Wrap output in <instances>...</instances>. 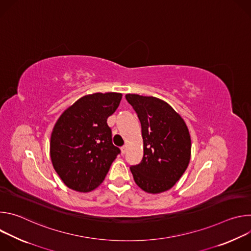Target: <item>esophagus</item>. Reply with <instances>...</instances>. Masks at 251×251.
<instances>
[{
    "label": "esophagus",
    "mask_w": 251,
    "mask_h": 251,
    "mask_svg": "<svg viewBox=\"0 0 251 251\" xmlns=\"http://www.w3.org/2000/svg\"><path fill=\"white\" fill-rule=\"evenodd\" d=\"M126 151H127V146H126V145L122 146V147H121V153H122V154H125Z\"/></svg>",
    "instance_id": "esophagus-1"
}]
</instances>
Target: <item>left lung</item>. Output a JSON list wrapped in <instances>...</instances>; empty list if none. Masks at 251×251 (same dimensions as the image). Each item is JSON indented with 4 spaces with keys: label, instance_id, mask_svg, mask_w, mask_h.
Listing matches in <instances>:
<instances>
[{
    "label": "left lung",
    "instance_id": "obj_1",
    "mask_svg": "<svg viewBox=\"0 0 251 251\" xmlns=\"http://www.w3.org/2000/svg\"><path fill=\"white\" fill-rule=\"evenodd\" d=\"M141 123L144 155L130 167L135 183L150 194L170 190L183 176L191 159L188 127L165 101L138 94H126Z\"/></svg>",
    "mask_w": 251,
    "mask_h": 251
}]
</instances>
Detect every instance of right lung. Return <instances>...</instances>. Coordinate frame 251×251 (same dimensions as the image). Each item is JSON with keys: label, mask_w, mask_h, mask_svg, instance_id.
<instances>
[{"label": "right lung", "mask_w": 251, "mask_h": 251, "mask_svg": "<svg viewBox=\"0 0 251 251\" xmlns=\"http://www.w3.org/2000/svg\"><path fill=\"white\" fill-rule=\"evenodd\" d=\"M121 93L81 97L56 121L50 138V158L62 182L77 192L96 189L120 149L113 145L107 118L120 104Z\"/></svg>", "instance_id": "add662e5"}]
</instances>
